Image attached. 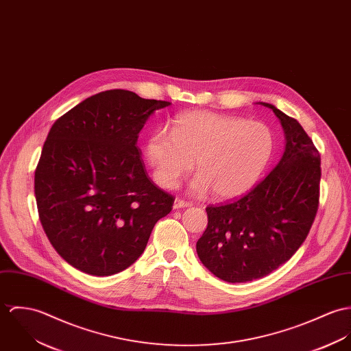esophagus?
Wrapping results in <instances>:
<instances>
[{
	"mask_svg": "<svg viewBox=\"0 0 351 351\" xmlns=\"http://www.w3.org/2000/svg\"><path fill=\"white\" fill-rule=\"evenodd\" d=\"M190 206H193V203H191V202H187V200H184V199H180V197H176V199H175V203H173V207H175V208L190 207Z\"/></svg>",
	"mask_w": 351,
	"mask_h": 351,
	"instance_id": "obj_1",
	"label": "esophagus"
}]
</instances>
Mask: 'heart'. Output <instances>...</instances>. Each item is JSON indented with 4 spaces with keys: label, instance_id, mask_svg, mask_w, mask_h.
Wrapping results in <instances>:
<instances>
[{
    "label": "heart",
    "instance_id": "obj_1",
    "mask_svg": "<svg viewBox=\"0 0 351 351\" xmlns=\"http://www.w3.org/2000/svg\"><path fill=\"white\" fill-rule=\"evenodd\" d=\"M273 151L271 129L257 121L191 112L175 118L172 130L157 129L145 154L162 187H175L196 167L197 194L213 190L222 199L245 194L257 182Z\"/></svg>",
    "mask_w": 351,
    "mask_h": 351
}]
</instances>
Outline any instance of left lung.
Returning a JSON list of instances; mask_svg holds the SVG:
<instances>
[{"instance_id": "left-lung-1", "label": "left lung", "mask_w": 351, "mask_h": 351, "mask_svg": "<svg viewBox=\"0 0 351 351\" xmlns=\"http://www.w3.org/2000/svg\"><path fill=\"white\" fill-rule=\"evenodd\" d=\"M263 105L284 128V155L247 194L207 206V228L196 242L203 265L228 282L261 278L288 261L310 233L319 207V151L295 118Z\"/></svg>"}]
</instances>
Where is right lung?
<instances>
[{"instance_id":"add662e5","label":"right lung","mask_w":351,"mask_h":351,"mask_svg":"<svg viewBox=\"0 0 351 351\" xmlns=\"http://www.w3.org/2000/svg\"><path fill=\"white\" fill-rule=\"evenodd\" d=\"M171 102L128 90L98 93L52 125L35 171L39 219L70 265L93 276L130 267L173 195L147 173L138 133Z\"/></svg>"}]
</instances>
